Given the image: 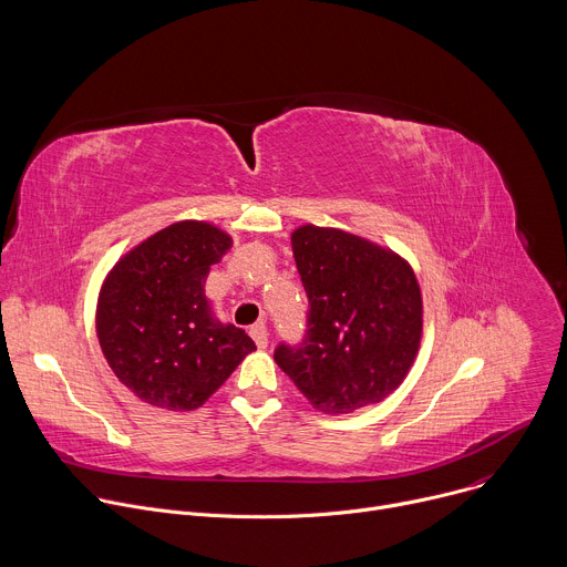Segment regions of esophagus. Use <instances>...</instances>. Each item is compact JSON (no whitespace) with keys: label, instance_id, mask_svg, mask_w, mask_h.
I'll return each mask as SVG.
<instances>
[{"label":"esophagus","instance_id":"obj_1","mask_svg":"<svg viewBox=\"0 0 567 567\" xmlns=\"http://www.w3.org/2000/svg\"><path fill=\"white\" fill-rule=\"evenodd\" d=\"M249 334L254 337V341H256L258 348H267V346H269V332H267L265 322H256V326L249 330Z\"/></svg>","mask_w":567,"mask_h":567}]
</instances>
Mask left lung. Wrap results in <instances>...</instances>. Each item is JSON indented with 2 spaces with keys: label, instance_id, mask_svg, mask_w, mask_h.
I'll return each instance as SVG.
<instances>
[{
  "label": "left lung",
  "instance_id": "obj_1",
  "mask_svg": "<svg viewBox=\"0 0 567 567\" xmlns=\"http://www.w3.org/2000/svg\"><path fill=\"white\" fill-rule=\"evenodd\" d=\"M309 300L300 343L274 359L320 413H354L388 396L409 374L422 339V293L392 251L337 230L300 226L291 235Z\"/></svg>",
  "mask_w": 567,
  "mask_h": 567
}]
</instances>
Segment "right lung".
<instances>
[{"label":"right lung","mask_w":567,"mask_h":567,"mask_svg":"<svg viewBox=\"0 0 567 567\" xmlns=\"http://www.w3.org/2000/svg\"><path fill=\"white\" fill-rule=\"evenodd\" d=\"M230 237L204 221H177L147 237L107 276L96 330L114 374L143 401L193 411L256 350L245 330L221 326L204 296L210 265Z\"/></svg>","instance_id":"obj_1"}]
</instances>
